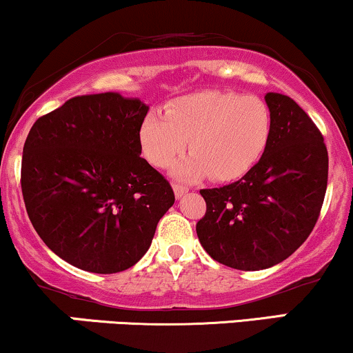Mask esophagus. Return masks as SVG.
<instances>
[{"label": "esophagus", "instance_id": "34e87169", "mask_svg": "<svg viewBox=\"0 0 353 353\" xmlns=\"http://www.w3.org/2000/svg\"><path fill=\"white\" fill-rule=\"evenodd\" d=\"M173 192H175L176 198H180V196H183L186 192H188V186L180 185V183H173Z\"/></svg>", "mask_w": 353, "mask_h": 353}]
</instances>
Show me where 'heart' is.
Segmentation results:
<instances>
[{"instance_id":"1","label":"heart","mask_w":353,"mask_h":353,"mask_svg":"<svg viewBox=\"0 0 353 353\" xmlns=\"http://www.w3.org/2000/svg\"><path fill=\"white\" fill-rule=\"evenodd\" d=\"M271 125V110L258 95L206 89L181 95L165 112L145 115L140 145L153 167L165 168L188 143L192 153L175 167L178 176L193 180L210 175L230 181L261 160Z\"/></svg>"}]
</instances>
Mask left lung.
Here are the masks:
<instances>
[{
    "label": "left lung",
    "instance_id": "8db88e82",
    "mask_svg": "<svg viewBox=\"0 0 353 353\" xmlns=\"http://www.w3.org/2000/svg\"><path fill=\"white\" fill-rule=\"evenodd\" d=\"M264 99L272 125L261 160L234 183L200 190L206 213L196 223L198 239L214 261L239 271L289 258L312 233L327 190L321 130L288 95Z\"/></svg>",
    "mask_w": 353,
    "mask_h": 353
}]
</instances>
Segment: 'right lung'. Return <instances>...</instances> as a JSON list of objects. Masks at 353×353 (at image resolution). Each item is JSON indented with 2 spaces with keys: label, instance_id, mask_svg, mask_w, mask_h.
Instances as JSON below:
<instances>
[{
  "label": "right lung",
  "instance_id": "right-lung-1",
  "mask_svg": "<svg viewBox=\"0 0 353 353\" xmlns=\"http://www.w3.org/2000/svg\"><path fill=\"white\" fill-rule=\"evenodd\" d=\"M148 105L105 92L77 95L29 130L21 190L36 233L65 263L97 274L132 268L175 203L140 157Z\"/></svg>",
  "mask_w": 353,
  "mask_h": 353
}]
</instances>
